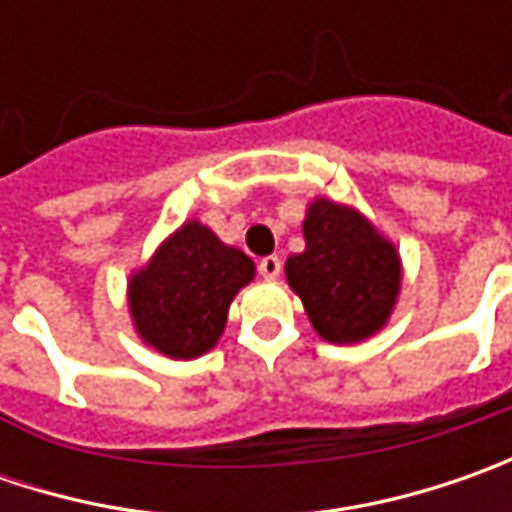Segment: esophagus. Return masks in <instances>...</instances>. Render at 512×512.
I'll list each match as a JSON object with an SVG mask.
<instances>
[{
  "instance_id": "esophagus-1",
  "label": "esophagus",
  "mask_w": 512,
  "mask_h": 512,
  "mask_svg": "<svg viewBox=\"0 0 512 512\" xmlns=\"http://www.w3.org/2000/svg\"><path fill=\"white\" fill-rule=\"evenodd\" d=\"M259 273H262L265 279H279V273H282V259H279V256H265V259L259 262Z\"/></svg>"
}]
</instances>
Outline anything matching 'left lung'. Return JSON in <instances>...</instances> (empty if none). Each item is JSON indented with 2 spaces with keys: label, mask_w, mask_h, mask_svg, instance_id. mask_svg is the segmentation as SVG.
Wrapping results in <instances>:
<instances>
[{
  "label": "left lung",
  "mask_w": 512,
  "mask_h": 512,
  "mask_svg": "<svg viewBox=\"0 0 512 512\" xmlns=\"http://www.w3.org/2000/svg\"><path fill=\"white\" fill-rule=\"evenodd\" d=\"M305 250L285 262V276L310 325L333 344H353L382 330L393 313L402 262L396 247L356 207L310 202Z\"/></svg>",
  "instance_id": "left-lung-1"
}]
</instances>
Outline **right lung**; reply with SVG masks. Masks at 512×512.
<instances>
[{
  "instance_id": "right-lung-1",
  "label": "right lung",
  "mask_w": 512,
  "mask_h": 512,
  "mask_svg": "<svg viewBox=\"0 0 512 512\" xmlns=\"http://www.w3.org/2000/svg\"><path fill=\"white\" fill-rule=\"evenodd\" d=\"M256 265L202 222H185L130 276L128 307L142 342L170 359H196L219 342L233 296Z\"/></svg>"
}]
</instances>
